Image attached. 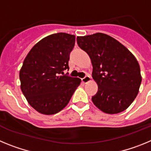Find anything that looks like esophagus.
I'll list each match as a JSON object with an SVG mask.
<instances>
[{
  "instance_id": "esophagus-1",
  "label": "esophagus",
  "mask_w": 151,
  "mask_h": 151,
  "mask_svg": "<svg viewBox=\"0 0 151 151\" xmlns=\"http://www.w3.org/2000/svg\"><path fill=\"white\" fill-rule=\"evenodd\" d=\"M90 81H91V77L89 76H86L85 78H82V82H83V83H88V82H90Z\"/></svg>"
}]
</instances>
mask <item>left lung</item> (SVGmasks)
Segmentation results:
<instances>
[{
	"label": "left lung",
	"instance_id": "obj_1",
	"mask_svg": "<svg viewBox=\"0 0 151 151\" xmlns=\"http://www.w3.org/2000/svg\"><path fill=\"white\" fill-rule=\"evenodd\" d=\"M76 40L90 57L92 76L98 85L92 102L108 114L126 110L138 95L141 83L135 57L119 41L104 33L78 36Z\"/></svg>",
	"mask_w": 151,
	"mask_h": 151
}]
</instances>
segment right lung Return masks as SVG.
<instances>
[{
  "instance_id": "1",
  "label": "right lung",
  "mask_w": 151,
  "mask_h": 151,
  "mask_svg": "<svg viewBox=\"0 0 151 151\" xmlns=\"http://www.w3.org/2000/svg\"><path fill=\"white\" fill-rule=\"evenodd\" d=\"M76 36L60 32L42 38L29 52L19 71L20 88L38 113L53 115L69 104L81 79L63 74ZM62 73L63 76L60 74Z\"/></svg>"
}]
</instances>
